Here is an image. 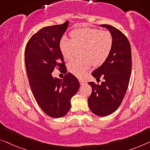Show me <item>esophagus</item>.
<instances>
[{
    "label": "esophagus",
    "mask_w": 150,
    "mask_h": 150,
    "mask_svg": "<svg viewBox=\"0 0 150 150\" xmlns=\"http://www.w3.org/2000/svg\"><path fill=\"white\" fill-rule=\"evenodd\" d=\"M79 83H80V84H81V85H83V84H84L85 83H86V81H85L83 79H79Z\"/></svg>",
    "instance_id": "obj_1"
}]
</instances>
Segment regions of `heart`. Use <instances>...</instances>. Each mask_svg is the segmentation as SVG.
<instances>
[{
    "instance_id": "obj_1",
    "label": "heart",
    "mask_w": 150,
    "mask_h": 150,
    "mask_svg": "<svg viewBox=\"0 0 150 150\" xmlns=\"http://www.w3.org/2000/svg\"><path fill=\"white\" fill-rule=\"evenodd\" d=\"M71 40L62 36L59 42V48L62 57L71 60L77 50H81L82 58L70 61L67 68L77 77H81L90 68L102 65L106 61L112 48V35L108 31H102L98 28H77L70 33Z\"/></svg>"
}]
</instances>
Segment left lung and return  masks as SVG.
Returning <instances> with one entry per match:
<instances>
[{
    "mask_svg": "<svg viewBox=\"0 0 150 150\" xmlns=\"http://www.w3.org/2000/svg\"><path fill=\"white\" fill-rule=\"evenodd\" d=\"M112 35V48L103 64L91 73L93 77H103L101 84L89 82L92 88L88 106L93 114L106 117L119 107L128 88L131 73V50L128 39L120 30L110 25H100Z\"/></svg>",
    "mask_w": 150,
    "mask_h": 150,
    "instance_id": "8db88e82",
    "label": "left lung"
}]
</instances>
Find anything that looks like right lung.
Returning a JSON list of instances; mask_svg holds the SVG:
<instances>
[{
	"label": "right lung",
	"mask_w": 150,
	"mask_h": 150,
	"mask_svg": "<svg viewBox=\"0 0 150 150\" xmlns=\"http://www.w3.org/2000/svg\"><path fill=\"white\" fill-rule=\"evenodd\" d=\"M68 25L67 21L41 29L31 37L25 47V67L33 95L42 110L52 118L67 114L71 98L80 86L77 77L71 73L62 79L52 75L54 69L67 73L59 42Z\"/></svg>",
	"instance_id": "add662e5"
}]
</instances>
